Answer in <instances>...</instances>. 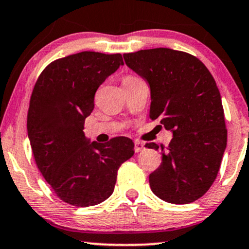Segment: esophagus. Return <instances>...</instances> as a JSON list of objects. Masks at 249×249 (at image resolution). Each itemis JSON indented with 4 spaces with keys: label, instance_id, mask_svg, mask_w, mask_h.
Segmentation results:
<instances>
[{
    "label": "esophagus",
    "instance_id": "1",
    "mask_svg": "<svg viewBox=\"0 0 249 249\" xmlns=\"http://www.w3.org/2000/svg\"><path fill=\"white\" fill-rule=\"evenodd\" d=\"M143 148H145V145H143V142H139V140H136V142H135V151H136V153H139V151H142Z\"/></svg>",
    "mask_w": 249,
    "mask_h": 249
}]
</instances>
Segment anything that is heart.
<instances>
[{
	"label": "heart",
	"instance_id": "1",
	"mask_svg": "<svg viewBox=\"0 0 249 249\" xmlns=\"http://www.w3.org/2000/svg\"><path fill=\"white\" fill-rule=\"evenodd\" d=\"M137 78H139V77L133 76V75H127V76L124 77V80H122V83H124V84H125V83L131 82V81H135V80H137Z\"/></svg>",
	"mask_w": 249,
	"mask_h": 249
}]
</instances>
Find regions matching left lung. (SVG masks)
Masks as SVG:
<instances>
[{
	"label": "left lung",
	"mask_w": 249,
	"mask_h": 249,
	"mask_svg": "<svg viewBox=\"0 0 249 249\" xmlns=\"http://www.w3.org/2000/svg\"><path fill=\"white\" fill-rule=\"evenodd\" d=\"M127 66L148 82L151 120L173 131L160 149L161 163L149 175L150 189L165 202L186 204L207 193L217 178L227 146V129L218 86L196 56L169 48L124 55Z\"/></svg>",
	"instance_id": "obj_1"
}]
</instances>
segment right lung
Masks as SVG:
<instances>
[{"instance_id":"obj_1","label":"right lung","mask_w":249,"mask_h":249,"mask_svg":"<svg viewBox=\"0 0 249 249\" xmlns=\"http://www.w3.org/2000/svg\"><path fill=\"white\" fill-rule=\"evenodd\" d=\"M120 65L121 53H74L50 63L32 89L27 129L36 165L56 196L75 207L106 201L119 167L135 154L127 137L89 143L83 132L96 89Z\"/></svg>"}]
</instances>
